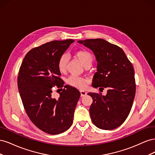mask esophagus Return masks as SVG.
<instances>
[{
  "label": "esophagus",
  "mask_w": 155,
  "mask_h": 155,
  "mask_svg": "<svg viewBox=\"0 0 155 155\" xmlns=\"http://www.w3.org/2000/svg\"><path fill=\"white\" fill-rule=\"evenodd\" d=\"M80 92H81V97L85 96L87 94V92H86L85 91L81 90V91H80Z\"/></svg>",
  "instance_id": "obj_1"
}]
</instances>
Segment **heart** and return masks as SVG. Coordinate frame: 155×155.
Instances as JSON below:
<instances>
[{
  "label": "heart",
  "instance_id": "heart-1",
  "mask_svg": "<svg viewBox=\"0 0 155 155\" xmlns=\"http://www.w3.org/2000/svg\"><path fill=\"white\" fill-rule=\"evenodd\" d=\"M75 55L82 63L85 67L89 64H91L93 60V57L88 51L86 50H79L76 51ZM68 61V56L66 54H63L60 56L58 61V67L61 72H64L66 70ZM67 83L70 85L74 87L83 88L87 85V80L82 77L72 75V76H70L68 78Z\"/></svg>",
  "mask_w": 155,
  "mask_h": 155
}]
</instances>
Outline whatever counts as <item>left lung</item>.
I'll use <instances>...</instances> for the list:
<instances>
[{"instance_id": "8db88e82", "label": "left lung", "mask_w": 155, "mask_h": 155, "mask_svg": "<svg viewBox=\"0 0 155 155\" xmlns=\"http://www.w3.org/2000/svg\"><path fill=\"white\" fill-rule=\"evenodd\" d=\"M93 51L97 61L92 85L104 90L101 93L88 92L93 102L89 112L92 123L104 130H112L122 124L129 116L136 93L133 64L119 46L102 39L78 41Z\"/></svg>"}]
</instances>
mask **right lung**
<instances>
[{
  "label": "right lung",
  "instance_id": "add662e5",
  "mask_svg": "<svg viewBox=\"0 0 155 155\" xmlns=\"http://www.w3.org/2000/svg\"><path fill=\"white\" fill-rule=\"evenodd\" d=\"M73 42L52 41L32 48L18 72V89L26 114L37 127L50 134L62 133L70 127L81 96L75 87L65 85L61 88L64 81L58 67L60 56ZM55 86L62 90L58 100L52 96Z\"/></svg>",
  "mask_w": 155,
  "mask_h": 155
}]
</instances>
